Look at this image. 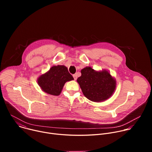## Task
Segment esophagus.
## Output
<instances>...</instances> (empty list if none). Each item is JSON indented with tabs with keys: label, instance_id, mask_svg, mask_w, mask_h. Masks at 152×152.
<instances>
[{
	"label": "esophagus",
	"instance_id": "1",
	"mask_svg": "<svg viewBox=\"0 0 152 152\" xmlns=\"http://www.w3.org/2000/svg\"><path fill=\"white\" fill-rule=\"evenodd\" d=\"M73 77H74V79L76 80L77 79V75H76V74H75V75H73Z\"/></svg>",
	"mask_w": 152,
	"mask_h": 152
}]
</instances>
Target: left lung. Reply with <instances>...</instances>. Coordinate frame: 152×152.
Masks as SVG:
<instances>
[{
  "label": "left lung",
  "mask_w": 152,
  "mask_h": 152,
  "mask_svg": "<svg viewBox=\"0 0 152 152\" xmlns=\"http://www.w3.org/2000/svg\"><path fill=\"white\" fill-rule=\"evenodd\" d=\"M81 76L77 78L83 95L88 100L101 102L110 98L116 88V80L110 73L103 70L96 71L91 67L81 70Z\"/></svg>",
  "instance_id": "left-lung-1"
}]
</instances>
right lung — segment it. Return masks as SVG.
<instances>
[{
	"label": "right lung",
	"mask_w": 152,
	"mask_h": 152,
	"mask_svg": "<svg viewBox=\"0 0 152 152\" xmlns=\"http://www.w3.org/2000/svg\"><path fill=\"white\" fill-rule=\"evenodd\" d=\"M67 68L65 66H53L46 73L41 75L37 83L41 89L52 96H59L67 82L73 80Z\"/></svg>",
	"instance_id": "add662e5"
}]
</instances>
